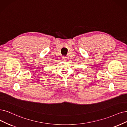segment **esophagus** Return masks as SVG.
Instances as JSON below:
<instances>
[{
	"label": "esophagus",
	"mask_w": 127,
	"mask_h": 127,
	"mask_svg": "<svg viewBox=\"0 0 127 127\" xmlns=\"http://www.w3.org/2000/svg\"><path fill=\"white\" fill-rule=\"evenodd\" d=\"M62 60L63 61H66L67 60V58L66 57V56H62Z\"/></svg>",
	"instance_id": "obj_1"
}]
</instances>
